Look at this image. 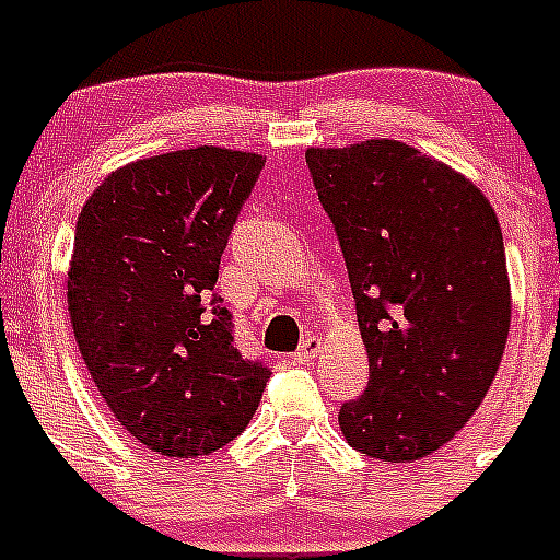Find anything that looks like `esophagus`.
<instances>
[{
	"label": "esophagus",
	"instance_id": "1",
	"mask_svg": "<svg viewBox=\"0 0 560 560\" xmlns=\"http://www.w3.org/2000/svg\"><path fill=\"white\" fill-rule=\"evenodd\" d=\"M320 348H323L320 337H306L304 342H301V348H298L295 359H298V362H312V359L320 353Z\"/></svg>",
	"mask_w": 560,
	"mask_h": 560
}]
</instances>
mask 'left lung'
Masks as SVG:
<instances>
[{
	"label": "left lung",
	"mask_w": 560,
	"mask_h": 560,
	"mask_svg": "<svg viewBox=\"0 0 560 560\" xmlns=\"http://www.w3.org/2000/svg\"><path fill=\"white\" fill-rule=\"evenodd\" d=\"M368 345V389L339 409L353 451L417 462L447 445L498 375L511 323L498 215L398 140L306 151Z\"/></svg>",
	"instance_id": "1"
}]
</instances>
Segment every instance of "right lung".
I'll list each match as a JSON object with an SVG mask.
<instances>
[{
    "label": "right lung",
    "mask_w": 560,
    "mask_h": 560,
    "mask_svg": "<svg viewBox=\"0 0 560 560\" xmlns=\"http://www.w3.org/2000/svg\"><path fill=\"white\" fill-rule=\"evenodd\" d=\"M265 156L198 149L138 160L82 207L68 315L102 398L140 445L196 458L245 431L270 368L234 345L218 268Z\"/></svg>",
    "instance_id": "1"
}]
</instances>
